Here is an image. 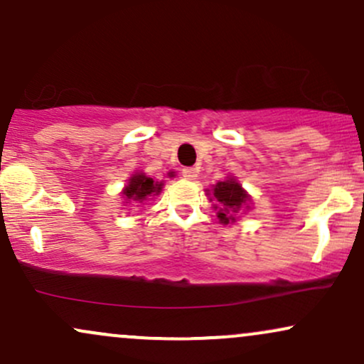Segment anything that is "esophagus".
I'll return each instance as SVG.
<instances>
[{
    "instance_id": "1",
    "label": "esophagus",
    "mask_w": 364,
    "mask_h": 364,
    "mask_svg": "<svg viewBox=\"0 0 364 364\" xmlns=\"http://www.w3.org/2000/svg\"><path fill=\"white\" fill-rule=\"evenodd\" d=\"M183 178L185 179H196V176H198V169L196 168H185L181 171Z\"/></svg>"
}]
</instances>
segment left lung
Returning <instances> with one entry per match:
<instances>
[{"label": "left lung", "mask_w": 364, "mask_h": 364, "mask_svg": "<svg viewBox=\"0 0 364 364\" xmlns=\"http://www.w3.org/2000/svg\"><path fill=\"white\" fill-rule=\"evenodd\" d=\"M213 198L218 201L215 208H218V218L222 224H229V220L235 222L234 213H237L247 205L251 200L242 186L235 179H225V181L217 183L213 188Z\"/></svg>", "instance_id": "1"}]
</instances>
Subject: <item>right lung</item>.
Wrapping results in <instances>:
<instances>
[{"instance_id": "add662e5", "label": "right lung", "mask_w": 364, "mask_h": 364, "mask_svg": "<svg viewBox=\"0 0 364 364\" xmlns=\"http://www.w3.org/2000/svg\"><path fill=\"white\" fill-rule=\"evenodd\" d=\"M161 188H163V183H157L152 178H147L146 174L139 173L134 174L132 178L129 179V185L125 186L124 190V198L129 201H146L151 195H159Z\"/></svg>"}]
</instances>
